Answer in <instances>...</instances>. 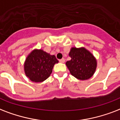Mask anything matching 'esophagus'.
<instances>
[{"instance_id":"1","label":"esophagus","mask_w":120,"mask_h":120,"mask_svg":"<svg viewBox=\"0 0 120 120\" xmlns=\"http://www.w3.org/2000/svg\"><path fill=\"white\" fill-rule=\"evenodd\" d=\"M59 62L61 63H64L65 62V59H64V58H63V59H59Z\"/></svg>"}]
</instances>
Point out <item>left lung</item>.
<instances>
[{
  "label": "left lung",
  "instance_id": "8db88e82",
  "mask_svg": "<svg viewBox=\"0 0 120 120\" xmlns=\"http://www.w3.org/2000/svg\"><path fill=\"white\" fill-rule=\"evenodd\" d=\"M71 57L66 63L71 75L80 80H86L95 72L97 61L93 54L84 47H72L69 53Z\"/></svg>",
  "mask_w": 120,
  "mask_h": 120
}]
</instances>
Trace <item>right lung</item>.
I'll return each mask as SVG.
<instances>
[{"label": "right lung", "mask_w": 120, "mask_h": 120, "mask_svg": "<svg viewBox=\"0 0 120 120\" xmlns=\"http://www.w3.org/2000/svg\"><path fill=\"white\" fill-rule=\"evenodd\" d=\"M58 62L54 55L42 49H34L26 59L25 74L33 82H42L50 76L54 66Z\"/></svg>", "instance_id": "add662e5"}]
</instances>
